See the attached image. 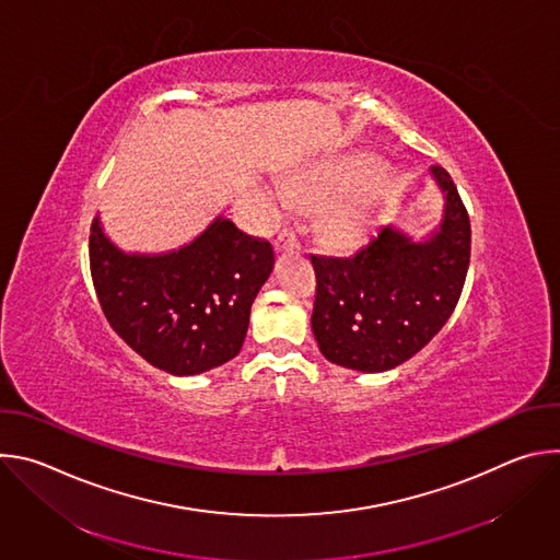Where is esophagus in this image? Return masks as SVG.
Instances as JSON below:
<instances>
[{
	"label": "esophagus",
	"instance_id": "obj_1",
	"mask_svg": "<svg viewBox=\"0 0 560 560\" xmlns=\"http://www.w3.org/2000/svg\"><path fill=\"white\" fill-rule=\"evenodd\" d=\"M299 248V238L294 236L292 230H281L279 236L275 238V250L283 253V250H296Z\"/></svg>",
	"mask_w": 560,
	"mask_h": 560
}]
</instances>
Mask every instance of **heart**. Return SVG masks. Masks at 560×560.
Returning a JSON list of instances; mask_svg holds the SVG:
<instances>
[{
    "label": "heart",
    "instance_id": "1",
    "mask_svg": "<svg viewBox=\"0 0 560 560\" xmlns=\"http://www.w3.org/2000/svg\"><path fill=\"white\" fill-rule=\"evenodd\" d=\"M370 159H337L299 168L283 182V192L294 203L328 206L324 230L341 246L361 244L370 234L378 192L372 182L364 179L374 173Z\"/></svg>",
    "mask_w": 560,
    "mask_h": 560
}]
</instances>
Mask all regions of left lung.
Instances as JSON below:
<instances>
[{"label": "left lung", "instance_id": "1", "mask_svg": "<svg viewBox=\"0 0 560 560\" xmlns=\"http://www.w3.org/2000/svg\"><path fill=\"white\" fill-rule=\"evenodd\" d=\"M432 179L443 214L423 242L385 225L352 257L312 255V332L328 361L359 372L392 370L423 350L454 312L471 230L452 177L434 166Z\"/></svg>", "mask_w": 560, "mask_h": 560}]
</instances>
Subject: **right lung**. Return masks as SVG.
<instances>
[{
    "mask_svg": "<svg viewBox=\"0 0 560 560\" xmlns=\"http://www.w3.org/2000/svg\"><path fill=\"white\" fill-rule=\"evenodd\" d=\"M275 266L272 246L223 214L171 253H126L95 217L91 275L113 330L150 365L192 376L234 359Z\"/></svg>",
    "mask_w": 560,
    "mask_h": 560,
    "instance_id": "add662e5",
    "label": "right lung"
}]
</instances>
